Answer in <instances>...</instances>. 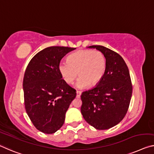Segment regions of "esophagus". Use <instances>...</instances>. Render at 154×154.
I'll return each instance as SVG.
<instances>
[{
	"instance_id": "1",
	"label": "esophagus",
	"mask_w": 154,
	"mask_h": 154,
	"mask_svg": "<svg viewBox=\"0 0 154 154\" xmlns=\"http://www.w3.org/2000/svg\"><path fill=\"white\" fill-rule=\"evenodd\" d=\"M76 93H77V98H79L80 96H81L82 92H79V91H77Z\"/></svg>"
}]
</instances>
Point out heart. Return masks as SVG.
<instances>
[{
    "label": "heart",
    "mask_w": 154,
    "mask_h": 154,
    "mask_svg": "<svg viewBox=\"0 0 154 154\" xmlns=\"http://www.w3.org/2000/svg\"><path fill=\"white\" fill-rule=\"evenodd\" d=\"M67 60L58 65L60 74L68 84H72L78 75L76 86L79 89L96 86L106 72V57L100 51H77L68 56Z\"/></svg>",
    "instance_id": "heart-1"
}]
</instances>
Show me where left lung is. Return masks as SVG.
<instances>
[{"mask_svg":"<svg viewBox=\"0 0 154 154\" xmlns=\"http://www.w3.org/2000/svg\"><path fill=\"white\" fill-rule=\"evenodd\" d=\"M88 48L103 53L106 70L97 86L81 95V112L88 123L97 130H108L123 120L128 112L132 94L129 69L121 56L105 46Z\"/></svg>","mask_w":154,"mask_h":154,"instance_id":"8db88e82","label":"left lung"}]
</instances>
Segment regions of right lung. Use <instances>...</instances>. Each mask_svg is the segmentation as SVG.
<instances>
[{
	"label": "right lung",
	"mask_w": 154,
	"mask_h": 154,
	"mask_svg": "<svg viewBox=\"0 0 154 154\" xmlns=\"http://www.w3.org/2000/svg\"><path fill=\"white\" fill-rule=\"evenodd\" d=\"M75 48L50 46L29 62L23 79L24 106L33 125L45 134H53L63 125L65 114L76 97L58 70L61 60Z\"/></svg>",
	"instance_id": "right-lung-1"
}]
</instances>
